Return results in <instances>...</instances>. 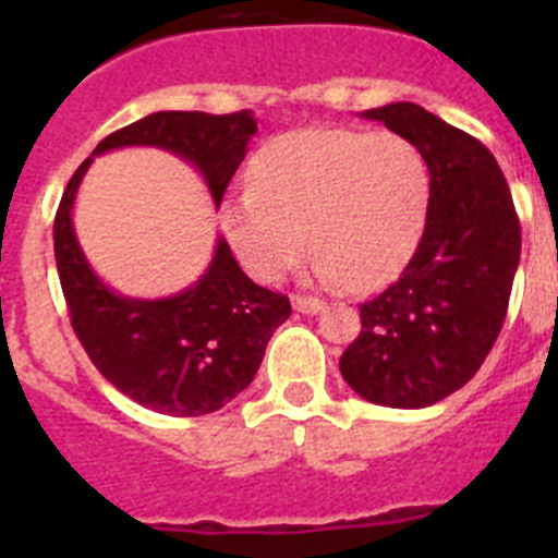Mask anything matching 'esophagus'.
Here are the masks:
<instances>
[{
	"mask_svg": "<svg viewBox=\"0 0 558 558\" xmlns=\"http://www.w3.org/2000/svg\"><path fill=\"white\" fill-rule=\"evenodd\" d=\"M293 310H299V313L304 315H315V313H322L324 302H318V299H307V295H293Z\"/></svg>",
	"mask_w": 558,
	"mask_h": 558,
	"instance_id": "obj_1",
	"label": "esophagus"
}]
</instances>
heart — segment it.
Masks as SVG:
<instances>
[{"instance_id": "obj_1", "label": "heart", "mask_w": 558, "mask_h": 558, "mask_svg": "<svg viewBox=\"0 0 558 558\" xmlns=\"http://www.w3.org/2000/svg\"><path fill=\"white\" fill-rule=\"evenodd\" d=\"M251 184L223 201L220 223L263 282L288 274L307 234L318 282H386L416 248L430 195L425 159L391 131L282 133L256 153Z\"/></svg>"}]
</instances>
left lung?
<instances>
[{"mask_svg":"<svg viewBox=\"0 0 558 558\" xmlns=\"http://www.w3.org/2000/svg\"><path fill=\"white\" fill-rule=\"evenodd\" d=\"M360 117L422 153L430 198L402 276L360 304L363 329L340 354V374L374 405L413 411L466 386L495 347L520 265V220L506 175L475 136L416 102Z\"/></svg>","mask_w":558,"mask_h":558,"instance_id":"8db88e82","label":"left lung"}]
</instances>
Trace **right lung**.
I'll return each instance as SVG.
<instances>
[{
    "label": "right lung",
    "mask_w": 558,
    "mask_h": 558,
    "mask_svg": "<svg viewBox=\"0 0 558 558\" xmlns=\"http://www.w3.org/2000/svg\"><path fill=\"white\" fill-rule=\"evenodd\" d=\"M251 111H156L111 133L77 167L56 215V263L72 329L97 372L125 397L167 416H204L251 386L270 335L288 322V295L254 284L218 236L209 268L181 293L131 299L88 265L75 226L77 186L95 156L159 147L204 175L215 206L254 140Z\"/></svg>",
    "instance_id": "obj_1"
}]
</instances>
